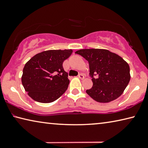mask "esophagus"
Instances as JSON below:
<instances>
[{
  "label": "esophagus",
  "instance_id": "obj_1",
  "mask_svg": "<svg viewBox=\"0 0 148 148\" xmlns=\"http://www.w3.org/2000/svg\"><path fill=\"white\" fill-rule=\"evenodd\" d=\"M78 77H79V78L81 79H84V74H79L78 75Z\"/></svg>",
  "mask_w": 148,
  "mask_h": 148
}]
</instances>
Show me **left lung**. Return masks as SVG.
<instances>
[{
  "mask_svg": "<svg viewBox=\"0 0 148 148\" xmlns=\"http://www.w3.org/2000/svg\"><path fill=\"white\" fill-rule=\"evenodd\" d=\"M75 53L89 62L93 84L86 92L92 99L106 103L121 96L131 79L129 65L122 57L104 49H79Z\"/></svg>",
  "mask_w": 148,
  "mask_h": 148,
  "instance_id": "left-lung-1",
  "label": "left lung"
}]
</instances>
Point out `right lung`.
<instances>
[{
  "instance_id": "add662e5",
  "label": "right lung",
  "mask_w": 148,
  "mask_h": 148,
  "mask_svg": "<svg viewBox=\"0 0 148 148\" xmlns=\"http://www.w3.org/2000/svg\"><path fill=\"white\" fill-rule=\"evenodd\" d=\"M72 53V49L47 50L35 55L27 62L21 82L31 98L49 103L64 93L70 81L62 63Z\"/></svg>"
}]
</instances>
